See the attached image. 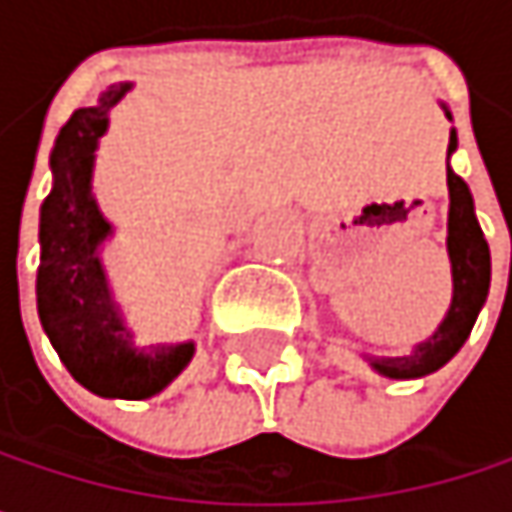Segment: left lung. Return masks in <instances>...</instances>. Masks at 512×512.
Wrapping results in <instances>:
<instances>
[{
  "mask_svg": "<svg viewBox=\"0 0 512 512\" xmlns=\"http://www.w3.org/2000/svg\"><path fill=\"white\" fill-rule=\"evenodd\" d=\"M451 118V115H448ZM457 151V133H451L448 156ZM448 189H451V213H448V255L454 266V302L442 326L418 344L409 356L373 358L370 364L391 379H415L439 370L460 353L471 326L486 302L489 293V246L474 216V201L460 174L448 168Z\"/></svg>",
  "mask_w": 512,
  "mask_h": 512,
  "instance_id": "8db88e82",
  "label": "left lung"
}]
</instances>
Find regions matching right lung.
Instances as JSON below:
<instances>
[{"instance_id":"right-lung-1","label":"right lung","mask_w":512,"mask_h":512,"mask_svg":"<svg viewBox=\"0 0 512 512\" xmlns=\"http://www.w3.org/2000/svg\"><path fill=\"white\" fill-rule=\"evenodd\" d=\"M127 91L130 82L112 85L97 106L76 109L55 139L52 192L41 207L38 314L76 382L100 397L145 400L189 364L195 347H133L97 257L112 228L91 198L94 151Z\"/></svg>"}]
</instances>
